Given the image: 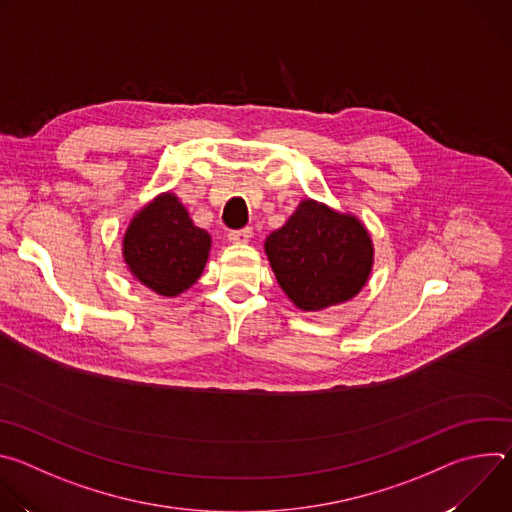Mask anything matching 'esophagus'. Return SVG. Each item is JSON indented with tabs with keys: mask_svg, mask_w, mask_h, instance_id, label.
<instances>
[{
	"mask_svg": "<svg viewBox=\"0 0 512 512\" xmlns=\"http://www.w3.org/2000/svg\"><path fill=\"white\" fill-rule=\"evenodd\" d=\"M251 237H253V231L247 227V229H241V231H231L229 233V241L233 243V245H245V243H249L251 241Z\"/></svg>",
	"mask_w": 512,
	"mask_h": 512,
	"instance_id": "esophagus-1",
	"label": "esophagus"
}]
</instances>
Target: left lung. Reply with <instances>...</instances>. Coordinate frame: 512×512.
I'll use <instances>...</instances> for the list:
<instances>
[{
    "label": "left lung",
    "mask_w": 512,
    "mask_h": 512,
    "mask_svg": "<svg viewBox=\"0 0 512 512\" xmlns=\"http://www.w3.org/2000/svg\"><path fill=\"white\" fill-rule=\"evenodd\" d=\"M265 255L283 294L302 312L350 302L375 265V245L360 218L314 198H304L265 239Z\"/></svg>",
    "instance_id": "1"
}]
</instances>
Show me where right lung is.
<instances>
[{"label":"right lung","instance_id":"obj_1","mask_svg":"<svg viewBox=\"0 0 512 512\" xmlns=\"http://www.w3.org/2000/svg\"><path fill=\"white\" fill-rule=\"evenodd\" d=\"M210 247V235L192 223L186 206L168 190L133 212L121 255L133 279L158 296L178 298L202 275Z\"/></svg>","mask_w":512,"mask_h":512}]
</instances>
